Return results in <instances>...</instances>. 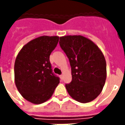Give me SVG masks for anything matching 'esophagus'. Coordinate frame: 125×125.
<instances>
[{
    "mask_svg": "<svg viewBox=\"0 0 125 125\" xmlns=\"http://www.w3.org/2000/svg\"><path fill=\"white\" fill-rule=\"evenodd\" d=\"M60 76L61 80H62H62H63V74H61V75H60Z\"/></svg>",
    "mask_w": 125,
    "mask_h": 125,
    "instance_id": "1",
    "label": "esophagus"
}]
</instances>
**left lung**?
Listing matches in <instances>:
<instances>
[{"mask_svg": "<svg viewBox=\"0 0 125 125\" xmlns=\"http://www.w3.org/2000/svg\"><path fill=\"white\" fill-rule=\"evenodd\" d=\"M60 46L69 58L72 80L67 92L82 103L91 102L101 93L106 78V63L99 47L81 36L60 38Z\"/></svg>", "mask_w": 125, "mask_h": 125, "instance_id": "8db88e82", "label": "left lung"}]
</instances>
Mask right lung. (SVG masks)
Here are the masks:
<instances>
[{
    "mask_svg": "<svg viewBox=\"0 0 125 125\" xmlns=\"http://www.w3.org/2000/svg\"><path fill=\"white\" fill-rule=\"evenodd\" d=\"M58 41V36H41L24 45L17 56L15 85L22 97L30 103L38 104L47 101L60 83L49 59Z\"/></svg>",
    "mask_w": 125,
    "mask_h": 125,
    "instance_id": "1",
    "label": "right lung"
}]
</instances>
